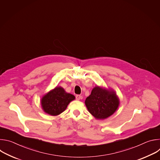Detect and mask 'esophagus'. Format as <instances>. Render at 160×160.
Listing matches in <instances>:
<instances>
[{
	"mask_svg": "<svg viewBox=\"0 0 160 160\" xmlns=\"http://www.w3.org/2000/svg\"><path fill=\"white\" fill-rule=\"evenodd\" d=\"M81 98H82V96H81L80 95H77V96H76V99H77V101H79V100L81 99Z\"/></svg>",
	"mask_w": 160,
	"mask_h": 160,
	"instance_id": "obj_1",
	"label": "esophagus"
}]
</instances>
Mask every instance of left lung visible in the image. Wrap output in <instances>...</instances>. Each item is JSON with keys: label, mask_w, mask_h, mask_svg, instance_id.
Here are the masks:
<instances>
[{"label": "left lung", "mask_w": 160, "mask_h": 160, "mask_svg": "<svg viewBox=\"0 0 160 160\" xmlns=\"http://www.w3.org/2000/svg\"><path fill=\"white\" fill-rule=\"evenodd\" d=\"M85 104L89 112L96 119L104 120L117 110L120 99L112 88L96 86L86 98Z\"/></svg>", "instance_id": "8db88e82"}]
</instances>
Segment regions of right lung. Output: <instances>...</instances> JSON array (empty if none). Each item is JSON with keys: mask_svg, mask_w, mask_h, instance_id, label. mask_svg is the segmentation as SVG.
<instances>
[{"mask_svg": "<svg viewBox=\"0 0 160 160\" xmlns=\"http://www.w3.org/2000/svg\"><path fill=\"white\" fill-rule=\"evenodd\" d=\"M75 99L73 95L66 92L62 87L56 86L42 98L40 104L45 112L57 116L65 111L68 105Z\"/></svg>", "mask_w": 160, "mask_h": 160, "instance_id": "right-lung-1", "label": "right lung"}]
</instances>
